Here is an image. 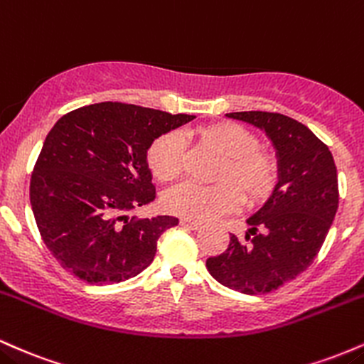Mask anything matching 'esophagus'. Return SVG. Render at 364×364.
Wrapping results in <instances>:
<instances>
[{
    "label": "esophagus",
    "mask_w": 364,
    "mask_h": 364,
    "mask_svg": "<svg viewBox=\"0 0 364 364\" xmlns=\"http://www.w3.org/2000/svg\"><path fill=\"white\" fill-rule=\"evenodd\" d=\"M181 225L191 228V230H199V228H201V223L193 222V220H181Z\"/></svg>",
    "instance_id": "1"
}]
</instances>
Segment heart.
<instances>
[{"mask_svg": "<svg viewBox=\"0 0 364 364\" xmlns=\"http://www.w3.org/2000/svg\"><path fill=\"white\" fill-rule=\"evenodd\" d=\"M204 142L223 154L220 182L201 186L183 182L163 196V208L171 215L193 222L213 220L230 213L240 201L259 204L268 199L277 186V163L268 153L258 149V139L251 130L234 122H216L198 130ZM151 173L160 182H171L186 166V142L175 130L161 134L151 142L148 154Z\"/></svg>", "mask_w": 364, "mask_h": 364, "instance_id": "b5f03b06", "label": "heart"}]
</instances>
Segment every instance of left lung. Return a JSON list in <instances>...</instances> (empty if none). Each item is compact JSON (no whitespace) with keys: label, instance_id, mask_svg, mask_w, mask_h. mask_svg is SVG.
I'll use <instances>...</instances> for the list:
<instances>
[{"label":"left lung","instance_id":"left-lung-1","mask_svg":"<svg viewBox=\"0 0 364 364\" xmlns=\"http://www.w3.org/2000/svg\"><path fill=\"white\" fill-rule=\"evenodd\" d=\"M227 117L252 124L272 139L279 183L247 218L246 242L232 234L228 247L208 258L206 268L228 289L268 294L303 273L323 246L338 208L337 168L325 142L291 117L270 112Z\"/></svg>","mask_w":364,"mask_h":364}]
</instances>
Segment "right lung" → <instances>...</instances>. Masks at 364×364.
<instances>
[{
    "label": "right lung",
    "mask_w": 364,
    "mask_h": 364,
    "mask_svg": "<svg viewBox=\"0 0 364 364\" xmlns=\"http://www.w3.org/2000/svg\"><path fill=\"white\" fill-rule=\"evenodd\" d=\"M193 118L105 101L56 122L31 175V206L65 270L89 284H118L153 263L158 239L178 220L127 213L156 198L146 161L151 142Z\"/></svg>",
    "instance_id": "right-lung-1"
}]
</instances>
